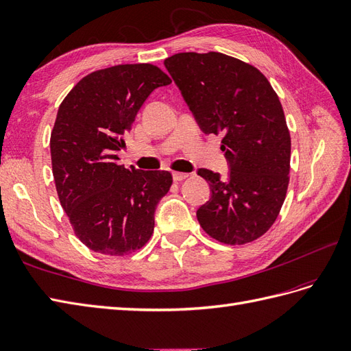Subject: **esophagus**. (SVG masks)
<instances>
[{"label":"esophagus","instance_id":"esophagus-1","mask_svg":"<svg viewBox=\"0 0 351 351\" xmlns=\"http://www.w3.org/2000/svg\"><path fill=\"white\" fill-rule=\"evenodd\" d=\"M172 176H173V181L175 182H181V181H184V179H186L188 176H190V175L184 173V172H173Z\"/></svg>","mask_w":351,"mask_h":351}]
</instances>
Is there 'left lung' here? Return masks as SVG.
Returning a JSON list of instances; mask_svg holds the SVG:
<instances>
[{"instance_id": "8db88e82", "label": "left lung", "mask_w": 351, "mask_h": 351, "mask_svg": "<svg viewBox=\"0 0 351 351\" xmlns=\"http://www.w3.org/2000/svg\"><path fill=\"white\" fill-rule=\"evenodd\" d=\"M165 66L200 129L222 134L230 165L227 179L199 170L212 195L197 219L221 243H250L273 226L289 185L291 134L278 96L261 71L223 53H178Z\"/></svg>"}]
</instances>
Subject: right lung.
Masks as SVG:
<instances>
[{"mask_svg":"<svg viewBox=\"0 0 351 351\" xmlns=\"http://www.w3.org/2000/svg\"><path fill=\"white\" fill-rule=\"evenodd\" d=\"M170 83L156 65H115L80 80L59 106L50 136L53 178L75 236L95 252L124 256L152 236L172 175L125 169L117 152L152 90Z\"/></svg>","mask_w":351,"mask_h":351,"instance_id":"right-lung-1","label":"right lung"}]
</instances>
